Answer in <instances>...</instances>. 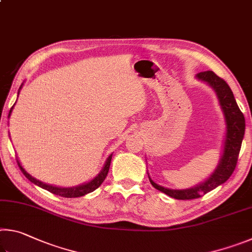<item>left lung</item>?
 <instances>
[{
  "label": "left lung",
  "instance_id": "8db88e82",
  "mask_svg": "<svg viewBox=\"0 0 252 252\" xmlns=\"http://www.w3.org/2000/svg\"><path fill=\"white\" fill-rule=\"evenodd\" d=\"M197 79L208 83L216 91L218 96L219 104L222 110L225 121V139L223 143V151L218 167L213 171L206 181L199 183L198 186L189 188V189H169V188L157 185L149 177L151 185L161 192L165 193L169 197L179 200H191L200 198L201 195L208 193L220 185L228 180L234 171L238 161V156L240 152L242 139L245 135V117L239 109L234 99L231 89L223 79L219 78L212 71L200 72L197 74ZM149 176V174H148Z\"/></svg>",
  "mask_w": 252,
  "mask_h": 252
}]
</instances>
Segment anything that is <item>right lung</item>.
I'll return each instance as SVG.
<instances>
[{
    "label": "right lung",
    "mask_w": 252,
    "mask_h": 252,
    "mask_svg": "<svg viewBox=\"0 0 252 252\" xmlns=\"http://www.w3.org/2000/svg\"><path fill=\"white\" fill-rule=\"evenodd\" d=\"M22 85H21L20 89H19V93H20L21 88H22ZM13 106H12L10 112H8V118H10V116H11V112H12V110H13ZM111 159H112V155L109 156V158L105 161L103 169L101 170L100 173L97 174V176L94 179H92V180L89 181V182L83 183V185H80V186H76V187H71V188H63V187H55V186H52V185H46V183L37 180V179H35V178H33L31 174L25 171V169L22 167V165H21L19 160H18V164H19L21 171L23 172L24 176L27 177L32 183H34V185L43 188V189L50 191L51 193H54L57 195H61V197L78 198V197H82V195H85V194L92 192V191H94L95 189H97V188H99L102 185V182L104 181V179L106 178V176H108Z\"/></svg>",
    "instance_id": "obj_1"
}]
</instances>
